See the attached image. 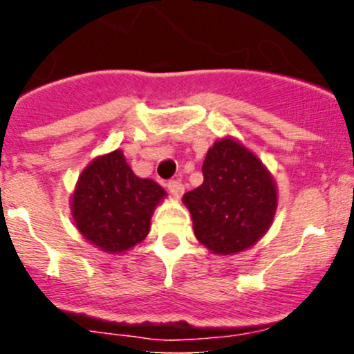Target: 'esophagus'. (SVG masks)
Returning a JSON list of instances; mask_svg holds the SVG:
<instances>
[{
  "instance_id": "34e87169",
  "label": "esophagus",
  "mask_w": 354,
  "mask_h": 354,
  "mask_svg": "<svg viewBox=\"0 0 354 354\" xmlns=\"http://www.w3.org/2000/svg\"><path fill=\"white\" fill-rule=\"evenodd\" d=\"M168 189H169V193L174 194V196L180 198L183 194V191H185V186H183L181 181L171 180V181H168Z\"/></svg>"
}]
</instances>
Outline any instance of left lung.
<instances>
[{
	"instance_id": "left-lung-1",
	"label": "left lung",
	"mask_w": 354,
	"mask_h": 354,
	"mask_svg": "<svg viewBox=\"0 0 354 354\" xmlns=\"http://www.w3.org/2000/svg\"><path fill=\"white\" fill-rule=\"evenodd\" d=\"M203 178L201 186L183 196L198 241L218 254L253 246L270 228L278 201L261 161L226 138L206 154Z\"/></svg>"
}]
</instances>
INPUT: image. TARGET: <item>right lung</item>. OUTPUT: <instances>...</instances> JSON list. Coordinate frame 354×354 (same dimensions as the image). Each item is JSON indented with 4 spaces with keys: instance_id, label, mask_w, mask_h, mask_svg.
<instances>
[{
    "instance_id": "obj_1",
    "label": "right lung",
    "mask_w": 354,
    "mask_h": 354,
    "mask_svg": "<svg viewBox=\"0 0 354 354\" xmlns=\"http://www.w3.org/2000/svg\"><path fill=\"white\" fill-rule=\"evenodd\" d=\"M165 189L131 171L120 149L84 169L73 194V218L88 241L106 253H123L143 241Z\"/></svg>"
}]
</instances>
